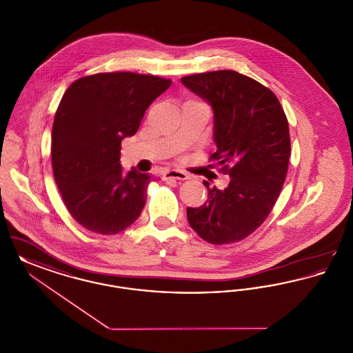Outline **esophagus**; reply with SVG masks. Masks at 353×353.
Listing matches in <instances>:
<instances>
[{
	"instance_id": "obj_1",
	"label": "esophagus",
	"mask_w": 353,
	"mask_h": 353,
	"mask_svg": "<svg viewBox=\"0 0 353 353\" xmlns=\"http://www.w3.org/2000/svg\"><path fill=\"white\" fill-rule=\"evenodd\" d=\"M189 176L188 173H185L184 170L180 169H169L168 172L164 174V179H174V180H186Z\"/></svg>"
}]
</instances>
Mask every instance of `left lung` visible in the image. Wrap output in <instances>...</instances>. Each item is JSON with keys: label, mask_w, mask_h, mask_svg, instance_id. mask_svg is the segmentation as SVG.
Masks as SVG:
<instances>
[{"label": "left lung", "mask_w": 353, "mask_h": 353, "mask_svg": "<svg viewBox=\"0 0 353 353\" xmlns=\"http://www.w3.org/2000/svg\"><path fill=\"white\" fill-rule=\"evenodd\" d=\"M181 82L212 105L217 152L210 159L230 176L225 189L203 181L208 200L186 208V217L209 243L238 242L268 219L285 184L291 150L285 111L271 90L233 70L194 74Z\"/></svg>", "instance_id": "8db88e82"}]
</instances>
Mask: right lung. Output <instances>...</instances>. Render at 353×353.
Listing matches in <instances>:
<instances>
[{
  "instance_id": "add662e5",
  "label": "right lung",
  "mask_w": 353,
  "mask_h": 353,
  "mask_svg": "<svg viewBox=\"0 0 353 353\" xmlns=\"http://www.w3.org/2000/svg\"><path fill=\"white\" fill-rule=\"evenodd\" d=\"M169 79L134 72H103L66 90L52 124L51 160L70 214L84 229L111 235L139 219L150 173L120 165L121 140L134 136Z\"/></svg>"
}]
</instances>
